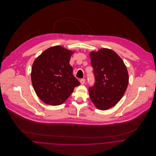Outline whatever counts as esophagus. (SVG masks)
Masks as SVG:
<instances>
[{
    "label": "esophagus",
    "instance_id": "esophagus-1",
    "mask_svg": "<svg viewBox=\"0 0 156 156\" xmlns=\"http://www.w3.org/2000/svg\"><path fill=\"white\" fill-rule=\"evenodd\" d=\"M80 83H81L82 85H83V84H85V83L86 80H85V79H81V80H80Z\"/></svg>",
    "mask_w": 156,
    "mask_h": 156
}]
</instances>
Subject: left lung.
<instances>
[{
    "label": "left lung",
    "instance_id": "left-lung-1",
    "mask_svg": "<svg viewBox=\"0 0 156 156\" xmlns=\"http://www.w3.org/2000/svg\"><path fill=\"white\" fill-rule=\"evenodd\" d=\"M94 69L95 83L89 95L95 107L102 111L115 106L124 94L129 74L122 59L113 50L101 48L89 54Z\"/></svg>",
    "mask_w": 156,
    "mask_h": 156
}]
</instances>
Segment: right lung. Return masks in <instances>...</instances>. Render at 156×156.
Returning a JSON list of instances; mask_svg holds the SVG:
<instances>
[{"instance_id": "right-lung-1", "label": "right lung", "mask_w": 156, "mask_h": 156, "mask_svg": "<svg viewBox=\"0 0 156 156\" xmlns=\"http://www.w3.org/2000/svg\"><path fill=\"white\" fill-rule=\"evenodd\" d=\"M74 53L62 46L44 51L34 61L31 71L32 83L37 96L52 106L62 104L80 83L73 74L69 61Z\"/></svg>"}]
</instances>
